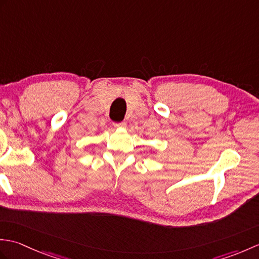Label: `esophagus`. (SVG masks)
<instances>
[{
  "label": "esophagus",
  "instance_id": "esophagus-1",
  "mask_svg": "<svg viewBox=\"0 0 259 259\" xmlns=\"http://www.w3.org/2000/svg\"><path fill=\"white\" fill-rule=\"evenodd\" d=\"M113 125L115 126V128H125V126H126V122H125V121H122V122L114 123Z\"/></svg>",
  "mask_w": 259,
  "mask_h": 259
}]
</instances>
